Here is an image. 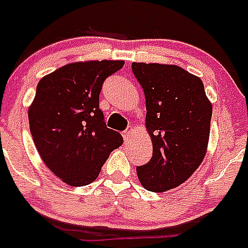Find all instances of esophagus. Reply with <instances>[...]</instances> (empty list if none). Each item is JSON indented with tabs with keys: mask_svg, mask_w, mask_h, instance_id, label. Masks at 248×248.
Wrapping results in <instances>:
<instances>
[{
	"mask_svg": "<svg viewBox=\"0 0 248 248\" xmlns=\"http://www.w3.org/2000/svg\"><path fill=\"white\" fill-rule=\"evenodd\" d=\"M133 131H134V129H133L130 126V128H128L125 131H124V133H123V138H124V140H125V141L130 140L131 134H133Z\"/></svg>",
	"mask_w": 248,
	"mask_h": 248,
	"instance_id": "obj_1",
	"label": "esophagus"
}]
</instances>
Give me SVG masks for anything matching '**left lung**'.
I'll list each match as a JSON object with an SVG mask.
<instances>
[{
	"instance_id": "1",
	"label": "left lung",
	"mask_w": 248,
	"mask_h": 248,
	"mask_svg": "<svg viewBox=\"0 0 248 248\" xmlns=\"http://www.w3.org/2000/svg\"><path fill=\"white\" fill-rule=\"evenodd\" d=\"M145 94V126L153 156L138 166L140 184L165 192L185 183L202 163L210 138L212 104L202 80L179 65L133 63Z\"/></svg>"
}]
</instances>
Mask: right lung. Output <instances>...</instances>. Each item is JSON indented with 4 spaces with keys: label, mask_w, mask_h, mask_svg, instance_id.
Instances as JSON below:
<instances>
[{
    "label": "right lung",
    "mask_w": 248,
    "mask_h": 248,
    "mask_svg": "<svg viewBox=\"0 0 248 248\" xmlns=\"http://www.w3.org/2000/svg\"><path fill=\"white\" fill-rule=\"evenodd\" d=\"M124 61H85L58 68L39 80L28 108L31 134L50 171L69 186L93 183L120 133L107 128L99 94Z\"/></svg>",
    "instance_id": "right-lung-1"
}]
</instances>
